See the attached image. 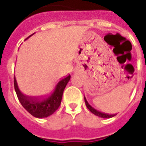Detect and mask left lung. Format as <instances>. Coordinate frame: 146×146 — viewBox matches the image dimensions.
Wrapping results in <instances>:
<instances>
[{
  "label": "left lung",
  "mask_w": 146,
  "mask_h": 146,
  "mask_svg": "<svg viewBox=\"0 0 146 146\" xmlns=\"http://www.w3.org/2000/svg\"><path fill=\"white\" fill-rule=\"evenodd\" d=\"M84 99H85V102H86V105L87 108L89 109V111H91L92 113H94L95 115L98 116V117H102V118H111V117H113L116 114H110V113H103V112H101V111H97L96 109L93 108L90 105V104L88 103V102L86 101V98L84 97Z\"/></svg>",
  "instance_id": "obj_1"
}]
</instances>
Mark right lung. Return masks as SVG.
<instances>
[{
	"instance_id": "obj_1",
	"label": "right lung",
	"mask_w": 146,
	"mask_h": 146,
	"mask_svg": "<svg viewBox=\"0 0 146 146\" xmlns=\"http://www.w3.org/2000/svg\"><path fill=\"white\" fill-rule=\"evenodd\" d=\"M70 80V75L60 80L48 96L42 98L29 97L22 93L15 78L14 89L19 102L29 113L35 117H47L54 113L60 105L63 92Z\"/></svg>"
}]
</instances>
